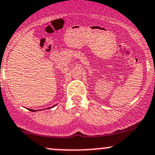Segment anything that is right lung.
<instances>
[{
    "mask_svg": "<svg viewBox=\"0 0 155 155\" xmlns=\"http://www.w3.org/2000/svg\"><path fill=\"white\" fill-rule=\"evenodd\" d=\"M54 106H55V105H54ZM54 106H53V107H54ZM50 108H51V107H50ZM28 110H30V111H31V112H35V111H37V110H31V109H28Z\"/></svg>",
    "mask_w": 155,
    "mask_h": 155,
    "instance_id": "obj_1",
    "label": "right lung"
}]
</instances>
